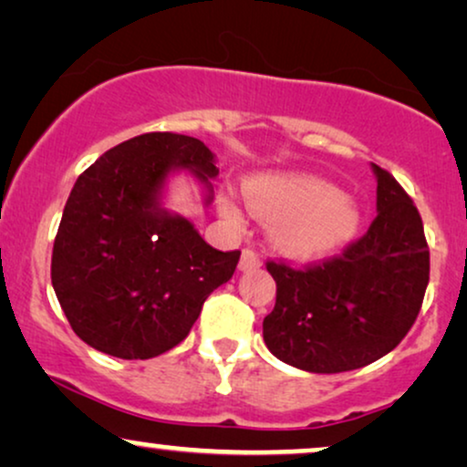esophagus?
<instances>
[{"mask_svg":"<svg viewBox=\"0 0 467 467\" xmlns=\"http://www.w3.org/2000/svg\"><path fill=\"white\" fill-rule=\"evenodd\" d=\"M261 267V258H258V254L254 250H245L241 252V261H239V269L241 271H250V269H258Z\"/></svg>","mask_w":467,"mask_h":467,"instance_id":"obj_1","label":"esophagus"}]
</instances>
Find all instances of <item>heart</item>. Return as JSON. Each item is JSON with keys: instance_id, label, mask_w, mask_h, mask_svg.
<instances>
[{"instance_id": "obj_1", "label": "heart", "mask_w": 467, "mask_h": 467, "mask_svg": "<svg viewBox=\"0 0 467 467\" xmlns=\"http://www.w3.org/2000/svg\"><path fill=\"white\" fill-rule=\"evenodd\" d=\"M247 209L258 220L275 222L271 239L293 258H318L356 237L362 211L327 181L308 174H258L245 181ZM222 213L241 223L239 206L222 198Z\"/></svg>"}]
</instances>
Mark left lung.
<instances>
[{
	"mask_svg": "<svg viewBox=\"0 0 467 467\" xmlns=\"http://www.w3.org/2000/svg\"><path fill=\"white\" fill-rule=\"evenodd\" d=\"M377 217L342 256L293 269L267 263L277 293L263 321L267 349L308 373L356 370L390 353L420 312L429 247L418 209L392 174L370 163Z\"/></svg>",
	"mask_w": 467,
	"mask_h": 467,
	"instance_id": "obj_1",
	"label": "left lung"
}]
</instances>
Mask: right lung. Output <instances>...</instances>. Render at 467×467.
<instances>
[{"mask_svg":"<svg viewBox=\"0 0 467 467\" xmlns=\"http://www.w3.org/2000/svg\"><path fill=\"white\" fill-rule=\"evenodd\" d=\"M190 172L213 202L220 170L204 141L144 133L109 149L75 182L51 256V285L73 332L92 349L149 359L185 340L204 299L241 252H220L165 206L172 176Z\"/></svg>","mask_w":467,"mask_h":467,"instance_id":"add662e5","label":"right lung"}]
</instances>
